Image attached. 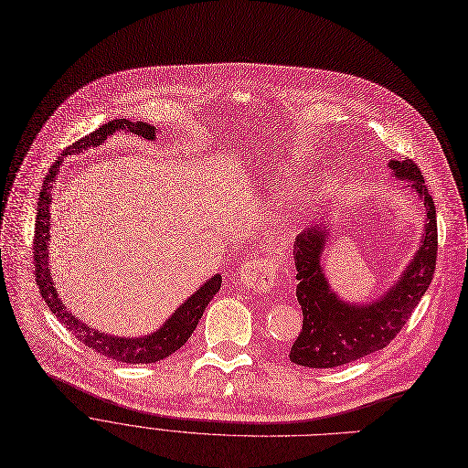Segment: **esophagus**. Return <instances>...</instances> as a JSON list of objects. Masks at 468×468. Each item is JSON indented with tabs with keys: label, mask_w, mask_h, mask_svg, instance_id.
<instances>
[{
	"label": "esophagus",
	"mask_w": 468,
	"mask_h": 468,
	"mask_svg": "<svg viewBox=\"0 0 468 468\" xmlns=\"http://www.w3.org/2000/svg\"><path fill=\"white\" fill-rule=\"evenodd\" d=\"M275 277L277 275L273 263L263 258H256L242 265L239 281L242 288H249L254 292H267L275 284Z\"/></svg>",
	"instance_id": "34e87169"
}]
</instances>
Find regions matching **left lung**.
I'll use <instances>...</instances> for the list:
<instances>
[{"mask_svg":"<svg viewBox=\"0 0 468 468\" xmlns=\"http://www.w3.org/2000/svg\"><path fill=\"white\" fill-rule=\"evenodd\" d=\"M392 175L410 180L425 205V233L421 247L395 288L367 305H349L330 290L321 256L328 229L309 228L293 242L298 288L296 296L303 311V326L290 349V360L307 367H335L385 349L397 337L427 292L438 256L436 208L420 166L411 159L390 161Z\"/></svg>","mask_w":468,"mask_h":468,"instance_id":"obj_1","label":"left lung"}]
</instances>
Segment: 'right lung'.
Segmentation results:
<instances>
[{
    "label": "right lung",
    "mask_w": 468,
    "mask_h": 468,
    "mask_svg": "<svg viewBox=\"0 0 468 468\" xmlns=\"http://www.w3.org/2000/svg\"><path fill=\"white\" fill-rule=\"evenodd\" d=\"M119 129H127L134 134H140L142 138L154 140L155 138V127L147 125V122H133L127 119H113L101 129L92 131L85 138L73 142L68 145L62 152V155H71V154H80L90 145H101L102 140H106L112 133ZM62 159H58L51 168H48L47 176L43 180L41 191H39V201H37V214H36V229H34V265H36V284L39 286L41 298L55 313L58 321L76 335L81 343H85L87 347L92 351L101 353L108 358H113L117 362H127V364H150L166 358L168 355L176 353L184 343L191 337L193 330L199 324L201 316L214 298V293L221 286V277L214 275L210 281H207L199 290H197L193 296L184 302L175 314H172L168 321L163 324L161 330L154 332L147 337H113L108 334H102L98 330H92L90 326L83 324L78 321L76 316L68 313L64 303L60 302L58 293L53 286L51 273H48V252H47V244H48V226H51V216H48V205H51V189L53 182L58 175Z\"/></svg>",
    "instance_id": "1"
}]
</instances>
